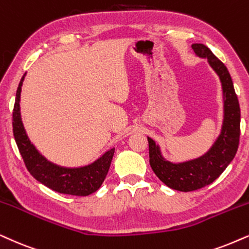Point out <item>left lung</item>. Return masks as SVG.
Segmentation results:
<instances>
[{"instance_id": "8db88e82", "label": "left lung", "mask_w": 249, "mask_h": 249, "mask_svg": "<svg viewBox=\"0 0 249 249\" xmlns=\"http://www.w3.org/2000/svg\"><path fill=\"white\" fill-rule=\"evenodd\" d=\"M192 49L197 56L208 59L210 67L221 79L224 96V121L221 134L209 152L192 161H166L155 141L148 138L149 163L153 171L166 186L181 192L200 190L216 180L234 159L240 138V107L228 69L202 43H194Z\"/></svg>"}]
</instances>
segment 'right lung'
Returning <instances> with one entry per match:
<instances>
[{"label": "right lung", "instance_id": "add662e5", "mask_svg": "<svg viewBox=\"0 0 249 249\" xmlns=\"http://www.w3.org/2000/svg\"><path fill=\"white\" fill-rule=\"evenodd\" d=\"M25 74L18 85L12 112V130L18 149L31 175L50 190L63 194L87 196L101 187L108 174L115 148L97 159L92 164L81 168H64L49 162L31 143L20 117V92Z\"/></svg>", "mask_w": 249, "mask_h": 249}]
</instances>
